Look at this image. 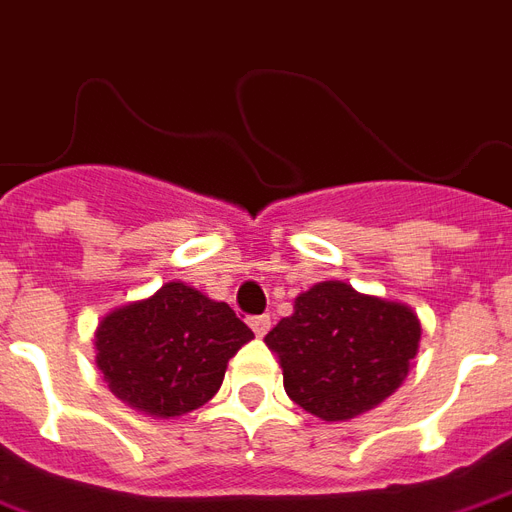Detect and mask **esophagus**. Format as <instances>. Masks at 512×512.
<instances>
[{"label":"esophagus","mask_w":512,"mask_h":512,"mask_svg":"<svg viewBox=\"0 0 512 512\" xmlns=\"http://www.w3.org/2000/svg\"><path fill=\"white\" fill-rule=\"evenodd\" d=\"M249 328L255 331V336H266L268 328H271V317H268V314H257V317H249Z\"/></svg>","instance_id":"esophagus-1"}]
</instances>
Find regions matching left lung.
I'll list each match as a JSON object with an SVG mask.
<instances>
[{
	"instance_id": "1",
	"label": "left lung",
	"mask_w": 512,
	"mask_h": 512,
	"mask_svg": "<svg viewBox=\"0 0 512 512\" xmlns=\"http://www.w3.org/2000/svg\"><path fill=\"white\" fill-rule=\"evenodd\" d=\"M418 342L410 306L363 295L347 282L309 287L266 336L287 396L328 423L358 418L388 399L410 372Z\"/></svg>"
}]
</instances>
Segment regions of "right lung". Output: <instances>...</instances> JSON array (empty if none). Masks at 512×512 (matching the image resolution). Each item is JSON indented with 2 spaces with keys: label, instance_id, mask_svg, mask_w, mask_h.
<instances>
[{
  "label": "right lung",
  "instance_id": "1",
  "mask_svg": "<svg viewBox=\"0 0 512 512\" xmlns=\"http://www.w3.org/2000/svg\"><path fill=\"white\" fill-rule=\"evenodd\" d=\"M249 339L255 333L225 301L168 282L149 298L105 314L94 350L116 399L151 418H179L219 391L227 361Z\"/></svg>",
  "mask_w": 512,
  "mask_h": 512
}]
</instances>
